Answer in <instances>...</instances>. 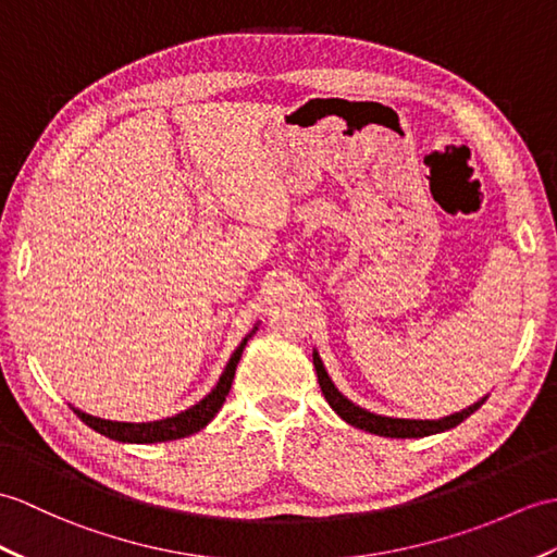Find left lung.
I'll return each mask as SVG.
<instances>
[{"instance_id":"left-lung-1","label":"left lung","mask_w":557,"mask_h":557,"mask_svg":"<svg viewBox=\"0 0 557 557\" xmlns=\"http://www.w3.org/2000/svg\"><path fill=\"white\" fill-rule=\"evenodd\" d=\"M313 366L318 372V382L320 389L325 394V400L332 406V410L337 412L342 420H346L348 424L358 426V430L377 434V436H392V438H420V436H430V434H438L446 430H454L456 424H460L462 420H468L476 408H482V404L486 400V396L482 400H476L474 406L465 408L460 412H454V416H446L442 420H404V418H384V416H374V412L360 408L356 404H351L337 386L332 384L330 374L325 372V366L318 356V351H313Z\"/></svg>"}]
</instances>
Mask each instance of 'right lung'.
<instances>
[{"label":"right lung","mask_w":557,"mask_h":557,"mask_svg":"<svg viewBox=\"0 0 557 557\" xmlns=\"http://www.w3.org/2000/svg\"><path fill=\"white\" fill-rule=\"evenodd\" d=\"M251 334H247L244 342L237 346V351L232 354L230 363L225 366V372L220 374L218 384L213 386V392L206 398H201L197 406L177 412V416H173V418L157 420V422H113V420H101L95 416H87V412L77 410V408H73V412L87 426H92L95 432L109 436V438H115V442H123V444H157V442H173V438L189 436L194 432L203 430V426L215 418V412L223 408L225 396L230 394L232 380H235V370H237V363L242 358V351H244V346H247Z\"/></svg>","instance_id":"right-lung-1"}]
</instances>
